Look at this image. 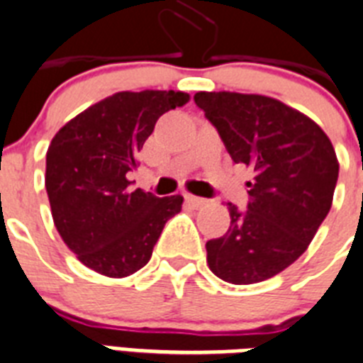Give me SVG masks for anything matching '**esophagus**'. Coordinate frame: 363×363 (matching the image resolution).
<instances>
[{"label":"esophagus","mask_w":363,"mask_h":363,"mask_svg":"<svg viewBox=\"0 0 363 363\" xmlns=\"http://www.w3.org/2000/svg\"><path fill=\"white\" fill-rule=\"evenodd\" d=\"M184 199H186V203L190 206H194V208H201V206L206 205V199H203V197H196V196H184Z\"/></svg>","instance_id":"1"}]
</instances>
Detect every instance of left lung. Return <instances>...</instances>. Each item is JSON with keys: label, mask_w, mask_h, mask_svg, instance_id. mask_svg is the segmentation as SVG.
Masks as SVG:
<instances>
[{"label": "left lung", "mask_w": 363, "mask_h": 363, "mask_svg": "<svg viewBox=\"0 0 363 363\" xmlns=\"http://www.w3.org/2000/svg\"><path fill=\"white\" fill-rule=\"evenodd\" d=\"M236 164L252 169L247 210L227 203L230 227L206 242L210 271L230 284H255L306 251L336 190V151L315 121L257 94L197 92Z\"/></svg>", "instance_id": "left-lung-1"}]
</instances>
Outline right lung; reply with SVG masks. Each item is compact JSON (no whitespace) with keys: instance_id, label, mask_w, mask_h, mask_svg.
<instances>
[{"instance_id":"1","label":"right lung","mask_w":363,"mask_h":363,"mask_svg":"<svg viewBox=\"0 0 363 363\" xmlns=\"http://www.w3.org/2000/svg\"><path fill=\"white\" fill-rule=\"evenodd\" d=\"M173 90L118 92L64 125L45 155V190L55 227L84 266L105 277L136 273L153 255L182 196L130 190L127 173L164 112L186 105Z\"/></svg>"}]
</instances>
